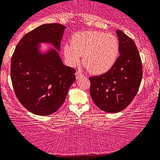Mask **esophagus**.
I'll use <instances>...</instances> for the list:
<instances>
[{
	"mask_svg": "<svg viewBox=\"0 0 160 160\" xmlns=\"http://www.w3.org/2000/svg\"><path fill=\"white\" fill-rule=\"evenodd\" d=\"M75 76H76V79L78 80L80 79V78L84 77V75L82 74V72H80V71H78V72H75Z\"/></svg>",
	"mask_w": 160,
	"mask_h": 160,
	"instance_id": "obj_1",
	"label": "esophagus"
}]
</instances>
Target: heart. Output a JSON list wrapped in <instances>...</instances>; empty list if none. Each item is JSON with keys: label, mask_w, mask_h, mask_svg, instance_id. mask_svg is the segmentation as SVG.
Returning <instances> with one entry per match:
<instances>
[{"label": "heart", "mask_w": 160, "mask_h": 160, "mask_svg": "<svg viewBox=\"0 0 160 160\" xmlns=\"http://www.w3.org/2000/svg\"><path fill=\"white\" fill-rule=\"evenodd\" d=\"M119 53V42L115 35L98 31H82L75 33L71 44L64 46V54L71 65L82 62L90 72L101 74L115 64Z\"/></svg>", "instance_id": "heart-1"}]
</instances>
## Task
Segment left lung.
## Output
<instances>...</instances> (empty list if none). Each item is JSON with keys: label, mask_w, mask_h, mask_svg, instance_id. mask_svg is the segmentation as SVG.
I'll use <instances>...</instances> for the list:
<instances>
[{"label": "left lung", "mask_w": 160, "mask_h": 160, "mask_svg": "<svg viewBox=\"0 0 160 160\" xmlns=\"http://www.w3.org/2000/svg\"><path fill=\"white\" fill-rule=\"evenodd\" d=\"M116 33L120 56L107 72L89 78L94 102L110 113L120 112L130 105L142 78L141 58L135 42L121 30H116Z\"/></svg>", "instance_id": "obj_1"}]
</instances>
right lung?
Wrapping results in <instances>:
<instances>
[{
    "label": "right lung",
    "instance_id": "add662e5",
    "mask_svg": "<svg viewBox=\"0 0 160 160\" xmlns=\"http://www.w3.org/2000/svg\"><path fill=\"white\" fill-rule=\"evenodd\" d=\"M66 27L44 24L25 34L11 58V77L17 98L24 108L38 115L54 113L64 102L76 78L74 68L63 64L58 51ZM41 43L54 48L40 50Z\"/></svg>",
    "mask_w": 160,
    "mask_h": 160
}]
</instances>
